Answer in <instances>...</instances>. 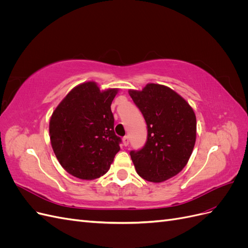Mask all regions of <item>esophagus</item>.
Returning a JSON list of instances; mask_svg holds the SVG:
<instances>
[{
  "label": "esophagus",
  "mask_w": 248,
  "mask_h": 248,
  "mask_svg": "<svg viewBox=\"0 0 248 248\" xmlns=\"http://www.w3.org/2000/svg\"><path fill=\"white\" fill-rule=\"evenodd\" d=\"M128 144H129V138L127 137V136H125L123 138V145L124 146H128Z\"/></svg>",
  "instance_id": "esophagus-1"
}]
</instances>
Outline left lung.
<instances>
[{
    "mask_svg": "<svg viewBox=\"0 0 248 248\" xmlns=\"http://www.w3.org/2000/svg\"><path fill=\"white\" fill-rule=\"evenodd\" d=\"M128 93L148 129L145 146L130 151L134 168L147 181H166L189 160L197 138L196 115L185 99L166 86L148 84L141 91Z\"/></svg>",
    "mask_w": 248,
    "mask_h": 248,
    "instance_id": "8db88e82",
    "label": "left lung"
}]
</instances>
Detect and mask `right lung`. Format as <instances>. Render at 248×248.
Here are the masks:
<instances>
[{"mask_svg":"<svg viewBox=\"0 0 248 248\" xmlns=\"http://www.w3.org/2000/svg\"><path fill=\"white\" fill-rule=\"evenodd\" d=\"M118 89L100 91L94 81L73 88L49 121L52 150L63 169L82 180H94L109 170L120 151L110 104Z\"/></svg>","mask_w":248,"mask_h":248,"instance_id":"add662e5","label":"right lung"}]
</instances>
